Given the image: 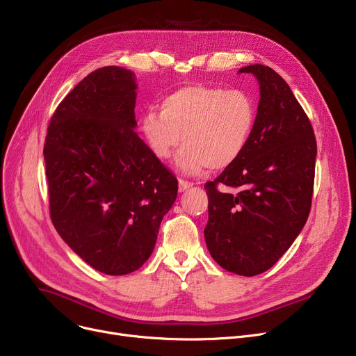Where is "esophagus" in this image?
<instances>
[{
	"label": "esophagus",
	"mask_w": 356,
	"mask_h": 356,
	"mask_svg": "<svg viewBox=\"0 0 356 356\" xmlns=\"http://www.w3.org/2000/svg\"><path fill=\"white\" fill-rule=\"evenodd\" d=\"M192 186H193V183H191V181H188V180L179 179V191H180V192H184L186 189L192 188Z\"/></svg>",
	"instance_id": "34e87169"
}]
</instances>
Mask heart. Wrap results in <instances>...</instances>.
Masks as SVG:
<instances>
[{"instance_id":"obj_1","label":"heart","mask_w":356,"mask_h":356,"mask_svg":"<svg viewBox=\"0 0 356 356\" xmlns=\"http://www.w3.org/2000/svg\"><path fill=\"white\" fill-rule=\"evenodd\" d=\"M257 117V101L247 90L189 85L165 95L160 112L147 111L141 128L160 160L170 159L183 140L176 164L186 175H197L236 163L251 141Z\"/></svg>"}]
</instances>
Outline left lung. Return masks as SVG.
<instances>
[{"label":"left lung","mask_w":356,"mask_h":356,"mask_svg":"<svg viewBox=\"0 0 356 356\" xmlns=\"http://www.w3.org/2000/svg\"><path fill=\"white\" fill-rule=\"evenodd\" d=\"M251 141L236 163L204 184L209 219L204 241L227 271L252 277L271 268L303 229L312 208L317 145L310 120L290 86L264 65ZM232 187V193L220 187Z\"/></svg>","instance_id":"left-lung-1"}]
</instances>
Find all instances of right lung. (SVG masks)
I'll return each mask as SVG.
<instances>
[{"label":"right lung","mask_w":356,"mask_h":356,"mask_svg":"<svg viewBox=\"0 0 356 356\" xmlns=\"http://www.w3.org/2000/svg\"><path fill=\"white\" fill-rule=\"evenodd\" d=\"M136 76L105 66L56 108L43 148L50 218L85 263L108 275L152 255L177 179L136 133Z\"/></svg>","instance_id":"add662e5"}]
</instances>
